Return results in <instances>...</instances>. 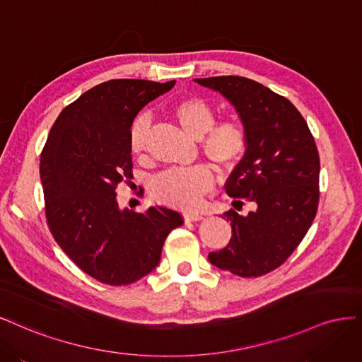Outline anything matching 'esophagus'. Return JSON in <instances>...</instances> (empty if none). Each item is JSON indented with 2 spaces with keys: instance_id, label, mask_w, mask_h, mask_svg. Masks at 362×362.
<instances>
[{
  "instance_id": "esophagus-1",
  "label": "esophagus",
  "mask_w": 362,
  "mask_h": 362,
  "mask_svg": "<svg viewBox=\"0 0 362 362\" xmlns=\"http://www.w3.org/2000/svg\"><path fill=\"white\" fill-rule=\"evenodd\" d=\"M183 216H185L186 223H194V221L203 219V215L202 214H197V212H186V214H183Z\"/></svg>"
}]
</instances>
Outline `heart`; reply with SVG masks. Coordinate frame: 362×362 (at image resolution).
Here are the masks:
<instances>
[{
    "label": "heart",
    "instance_id": "1",
    "mask_svg": "<svg viewBox=\"0 0 362 362\" xmlns=\"http://www.w3.org/2000/svg\"><path fill=\"white\" fill-rule=\"evenodd\" d=\"M171 115L182 129L192 138H200L202 153L219 173L235 170L248 151L250 138L238 120L216 121L215 110L202 98H185L171 107ZM150 120L139 114L129 127V150L141 156L147 148ZM214 186V173L206 164L188 168L168 170L159 174L150 185V194L156 202L192 211Z\"/></svg>",
    "mask_w": 362,
    "mask_h": 362
}]
</instances>
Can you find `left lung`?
<instances>
[{
    "label": "left lung",
    "instance_id": "8db88e82",
    "mask_svg": "<svg viewBox=\"0 0 362 362\" xmlns=\"http://www.w3.org/2000/svg\"><path fill=\"white\" fill-rule=\"evenodd\" d=\"M195 83L219 91L240 115L250 146L226 183L233 206L224 214L231 239L209 254L216 267L255 278L281 266L305 238L319 206L320 159L300 112L284 96L243 76ZM253 209L240 216L243 204Z\"/></svg>",
    "mask_w": 362,
    "mask_h": 362
}]
</instances>
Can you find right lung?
Wrapping results in <instances>:
<instances>
[{
  "label": "right lung",
  "mask_w": 362,
  "mask_h": 362,
  "mask_svg": "<svg viewBox=\"0 0 362 362\" xmlns=\"http://www.w3.org/2000/svg\"><path fill=\"white\" fill-rule=\"evenodd\" d=\"M176 84L111 79L60 112L40 156L46 223L81 271L127 286L155 269L183 216L168 207L122 209L115 189L131 183L129 127L138 111Z\"/></svg>",
  "instance_id": "1"
}]
</instances>
